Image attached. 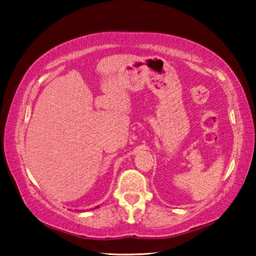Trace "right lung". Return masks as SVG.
<instances>
[{"label": "right lung", "mask_w": 256, "mask_h": 256, "mask_svg": "<svg viewBox=\"0 0 256 256\" xmlns=\"http://www.w3.org/2000/svg\"><path fill=\"white\" fill-rule=\"evenodd\" d=\"M96 208H99V206H96ZM96 208H94V209H96Z\"/></svg>", "instance_id": "obj_1"}]
</instances>
